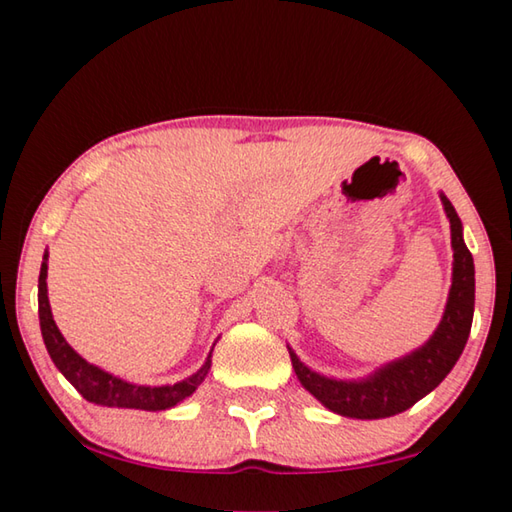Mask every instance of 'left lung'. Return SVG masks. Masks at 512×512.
<instances>
[{
    "instance_id": "obj_1",
    "label": "left lung",
    "mask_w": 512,
    "mask_h": 512,
    "mask_svg": "<svg viewBox=\"0 0 512 512\" xmlns=\"http://www.w3.org/2000/svg\"><path fill=\"white\" fill-rule=\"evenodd\" d=\"M440 201H443L449 225H452L454 273L443 320L422 348L386 363L359 381L318 375L289 348L300 384L329 411L359 420L391 418V415L411 409L415 402L429 395L461 357L474 316V259L463 241V225L454 205L445 194H440Z\"/></svg>"
}]
</instances>
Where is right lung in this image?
I'll return each instance as SVG.
<instances>
[{
  "instance_id": "right-lung-1",
  "label": "right lung",
  "mask_w": 512,
  "mask_h": 512,
  "mask_svg": "<svg viewBox=\"0 0 512 512\" xmlns=\"http://www.w3.org/2000/svg\"><path fill=\"white\" fill-rule=\"evenodd\" d=\"M47 257L49 255L45 253L38 277V314L42 339H45L51 361L56 363V368L63 372L65 379L85 397V400L101 406H117V409L164 411L176 406L178 402L187 400V397L203 384V379L207 377V372H210L212 366V352L201 370L173 386H137L85 361L81 354L74 352L72 345L65 341V336L60 334V329L54 323V316H51L47 298Z\"/></svg>"
}]
</instances>
